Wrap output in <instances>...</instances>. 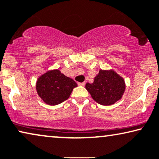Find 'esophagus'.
<instances>
[{
    "label": "esophagus",
    "instance_id": "1",
    "mask_svg": "<svg viewBox=\"0 0 159 159\" xmlns=\"http://www.w3.org/2000/svg\"><path fill=\"white\" fill-rule=\"evenodd\" d=\"M85 84H86V83L85 82H83V83H78V85L80 86H84Z\"/></svg>",
    "mask_w": 159,
    "mask_h": 159
}]
</instances>
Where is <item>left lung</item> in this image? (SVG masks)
<instances>
[{
  "instance_id": "1",
  "label": "left lung",
  "mask_w": 159,
  "mask_h": 159,
  "mask_svg": "<svg viewBox=\"0 0 159 159\" xmlns=\"http://www.w3.org/2000/svg\"><path fill=\"white\" fill-rule=\"evenodd\" d=\"M86 89L95 102L109 106L121 99L125 83L123 78L113 70H100L92 84H86Z\"/></svg>"
}]
</instances>
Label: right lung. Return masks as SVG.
<instances>
[{
    "instance_id": "1",
    "label": "right lung",
    "mask_w": 159,
    "mask_h": 159,
    "mask_svg": "<svg viewBox=\"0 0 159 159\" xmlns=\"http://www.w3.org/2000/svg\"><path fill=\"white\" fill-rule=\"evenodd\" d=\"M77 84L56 70H48L38 78L36 89L39 97L47 104L55 106L68 99Z\"/></svg>"
}]
</instances>
